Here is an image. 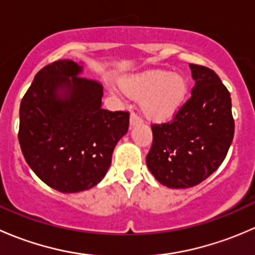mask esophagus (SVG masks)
Masks as SVG:
<instances>
[{
	"label": "esophagus",
	"mask_w": 255,
	"mask_h": 255,
	"mask_svg": "<svg viewBox=\"0 0 255 255\" xmlns=\"http://www.w3.org/2000/svg\"><path fill=\"white\" fill-rule=\"evenodd\" d=\"M129 123H130V126H135V125H138V123H142V118H140L137 113L132 112L130 113Z\"/></svg>",
	"instance_id": "34e87169"
}]
</instances>
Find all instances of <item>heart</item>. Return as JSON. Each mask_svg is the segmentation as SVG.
<instances>
[{"mask_svg":"<svg viewBox=\"0 0 255 255\" xmlns=\"http://www.w3.org/2000/svg\"><path fill=\"white\" fill-rule=\"evenodd\" d=\"M127 96L142 100V111L149 120L164 121L181 107L187 96V81L179 74L153 70L121 79Z\"/></svg>","mask_w":255,"mask_h":255,"instance_id":"heart-1","label":"heart"}]
</instances>
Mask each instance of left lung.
<instances>
[{"instance_id":"left-lung-1","label":"left lung","mask_w":255,"mask_h":255,"mask_svg":"<svg viewBox=\"0 0 255 255\" xmlns=\"http://www.w3.org/2000/svg\"><path fill=\"white\" fill-rule=\"evenodd\" d=\"M195 86L173 120L151 125L146 165L160 184L186 189L207 179L225 160L233 134L231 95L217 74L190 64Z\"/></svg>"}]
</instances>
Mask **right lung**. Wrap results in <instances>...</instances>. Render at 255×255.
Masks as SVG:
<instances>
[{"label":"right lung","mask_w":255,"mask_h":255,"mask_svg":"<svg viewBox=\"0 0 255 255\" xmlns=\"http://www.w3.org/2000/svg\"><path fill=\"white\" fill-rule=\"evenodd\" d=\"M81 71L73 60L45 65L19 109L18 140L25 161L48 186L66 194L89 190L104 179L129 126L128 111L102 109L104 87L78 76Z\"/></svg>","instance_id":"obj_1"}]
</instances>
